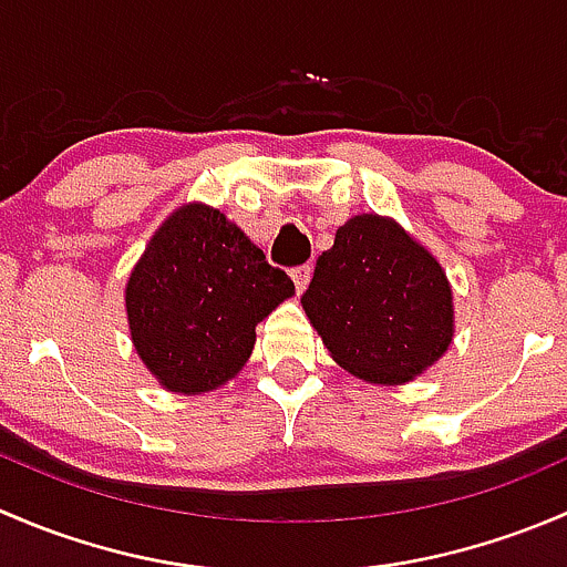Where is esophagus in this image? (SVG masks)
I'll list each match as a JSON object with an SVG mask.
<instances>
[{"mask_svg":"<svg viewBox=\"0 0 567 567\" xmlns=\"http://www.w3.org/2000/svg\"><path fill=\"white\" fill-rule=\"evenodd\" d=\"M290 277H293L296 290H299V293H305L307 285H310V277H312V266H299V268H293V271H290Z\"/></svg>","mask_w":567,"mask_h":567,"instance_id":"esophagus-1","label":"esophagus"}]
</instances>
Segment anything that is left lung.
I'll list each match as a JSON object with an SVG mask.
<instances>
[{
    "label": "left lung",
    "mask_w": 567,
    "mask_h": 567,
    "mask_svg": "<svg viewBox=\"0 0 567 567\" xmlns=\"http://www.w3.org/2000/svg\"><path fill=\"white\" fill-rule=\"evenodd\" d=\"M301 307L331 359L368 384H409L455 337L447 271L392 216H351L318 257Z\"/></svg>",
    "instance_id": "left-lung-1"
}]
</instances>
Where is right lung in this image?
Segmentation results:
<instances>
[{
  "mask_svg": "<svg viewBox=\"0 0 567 567\" xmlns=\"http://www.w3.org/2000/svg\"><path fill=\"white\" fill-rule=\"evenodd\" d=\"M293 293L236 221L214 205L183 203L125 282L131 342L167 392H214L241 373L257 323Z\"/></svg>",
  "mask_w": 567,
  "mask_h": 567,
  "instance_id": "right-lung-1",
  "label": "right lung"
}]
</instances>
